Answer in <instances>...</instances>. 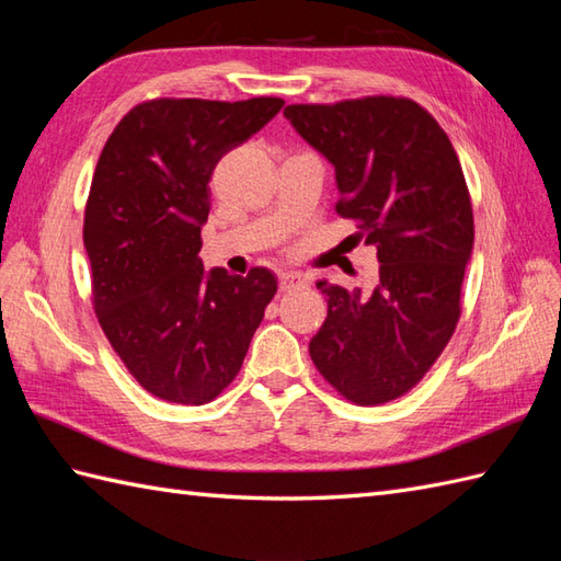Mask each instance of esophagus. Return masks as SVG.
Returning <instances> with one entry per match:
<instances>
[{
	"mask_svg": "<svg viewBox=\"0 0 561 561\" xmlns=\"http://www.w3.org/2000/svg\"><path fill=\"white\" fill-rule=\"evenodd\" d=\"M301 284H306V277H301V274H296V272H282L279 274V289L282 291H291L296 287H301Z\"/></svg>",
	"mask_w": 561,
	"mask_h": 561,
	"instance_id": "1",
	"label": "esophagus"
}]
</instances>
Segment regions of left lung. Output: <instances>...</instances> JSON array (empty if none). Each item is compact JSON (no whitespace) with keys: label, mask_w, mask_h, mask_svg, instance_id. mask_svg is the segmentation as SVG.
Masks as SVG:
<instances>
[{"label":"left lung","mask_w":561,"mask_h":561,"mask_svg":"<svg viewBox=\"0 0 561 561\" xmlns=\"http://www.w3.org/2000/svg\"><path fill=\"white\" fill-rule=\"evenodd\" d=\"M284 115L335 165V211L380 262L368 296L318 282L328 318L308 352L350 402L398 400L436 364L462 311L474 221L458 153L434 115L404 96L294 103Z\"/></svg>","instance_id":"1"}]
</instances>
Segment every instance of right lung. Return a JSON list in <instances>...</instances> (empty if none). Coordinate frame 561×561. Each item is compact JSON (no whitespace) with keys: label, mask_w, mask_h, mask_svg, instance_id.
<instances>
[{"label":"right lung","mask_w":561,"mask_h":561,"mask_svg":"<svg viewBox=\"0 0 561 561\" xmlns=\"http://www.w3.org/2000/svg\"><path fill=\"white\" fill-rule=\"evenodd\" d=\"M282 105L272 96L151 99L115 125L101 151L83 211L91 304L153 398L205 404L221 396L277 294L267 267L207 274L197 253L211 171Z\"/></svg>","instance_id":"right-lung-1"}]
</instances>
